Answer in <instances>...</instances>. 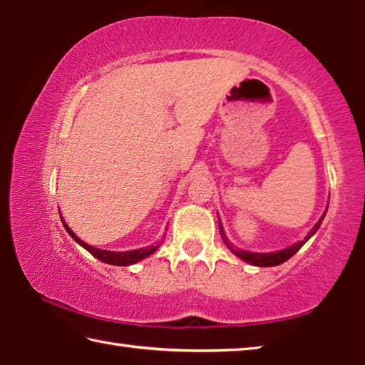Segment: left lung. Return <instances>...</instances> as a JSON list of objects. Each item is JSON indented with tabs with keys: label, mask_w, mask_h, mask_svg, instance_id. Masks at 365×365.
Wrapping results in <instances>:
<instances>
[{
	"label": "left lung",
	"mask_w": 365,
	"mask_h": 365,
	"mask_svg": "<svg viewBox=\"0 0 365 365\" xmlns=\"http://www.w3.org/2000/svg\"><path fill=\"white\" fill-rule=\"evenodd\" d=\"M324 217H325V214L322 215V217H320V220L317 222V224L314 225L312 230L306 235L304 240H301V242L294 243L293 246H289V248H287V250H282V251H277V252H251V251H245V250H238V248L233 250L232 246H230V243L227 242V237H225V233H224V228H222V225H220V222H219V225H220L222 238H224V242H225V245L228 246V248L233 251V255H237L240 259H243V261L250 262L252 265H257V267H274V265H279L282 262H285V261H288L289 257L294 256L296 252L301 250V246L304 245L307 240L311 238L312 235L319 230V227H320V224H322Z\"/></svg>",
	"instance_id": "obj_1"
}]
</instances>
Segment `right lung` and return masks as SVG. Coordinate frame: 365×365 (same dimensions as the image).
Instances as JSON below:
<instances>
[{
  "mask_svg": "<svg viewBox=\"0 0 365 365\" xmlns=\"http://www.w3.org/2000/svg\"><path fill=\"white\" fill-rule=\"evenodd\" d=\"M61 220H63V217H61ZM63 224L66 227L67 233H69L71 237L76 240V242L80 246H83V248L88 251L90 255H93L96 259H100V261L110 264V265H132L135 262L141 261V259L151 256L153 252L159 248V245H156V246H148V248L133 250V251H104V250H98V248H95V246H90V245H86L85 242H82V240H80L77 235L73 233L69 227H67L64 220H63Z\"/></svg>",
  "mask_w": 365,
  "mask_h": 365,
  "instance_id": "add662e5",
  "label": "right lung"
}]
</instances>
